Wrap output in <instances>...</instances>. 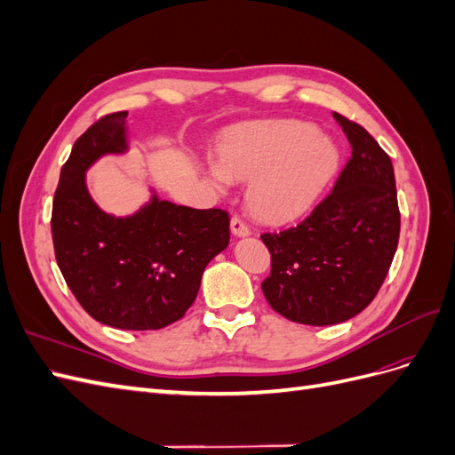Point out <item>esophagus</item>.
<instances>
[{
	"label": "esophagus",
	"instance_id": "obj_1",
	"mask_svg": "<svg viewBox=\"0 0 455 455\" xmlns=\"http://www.w3.org/2000/svg\"><path fill=\"white\" fill-rule=\"evenodd\" d=\"M231 231H233V235H235V237H246V235H251L249 226H246L239 216H233V218H231Z\"/></svg>",
	"mask_w": 455,
	"mask_h": 455
}]
</instances>
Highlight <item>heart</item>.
<instances>
[{"instance_id": "b5f03b06", "label": "heart", "mask_w": 455, "mask_h": 455, "mask_svg": "<svg viewBox=\"0 0 455 455\" xmlns=\"http://www.w3.org/2000/svg\"><path fill=\"white\" fill-rule=\"evenodd\" d=\"M334 142L301 121H264L233 129L218 149L212 182H251L249 204L267 222L306 214L338 169Z\"/></svg>"}]
</instances>
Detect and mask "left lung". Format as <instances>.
<instances>
[{"label": "left lung", "instance_id": "left-lung-1", "mask_svg": "<svg viewBox=\"0 0 455 455\" xmlns=\"http://www.w3.org/2000/svg\"><path fill=\"white\" fill-rule=\"evenodd\" d=\"M334 119L351 144L334 189L298 226L261 233L271 254L266 299L288 321L311 326L338 324L368 307L401 233L391 157L359 123Z\"/></svg>", "mask_w": 455, "mask_h": 455}]
</instances>
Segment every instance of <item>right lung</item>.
Instances as JSON below:
<instances>
[{
	"mask_svg": "<svg viewBox=\"0 0 455 455\" xmlns=\"http://www.w3.org/2000/svg\"><path fill=\"white\" fill-rule=\"evenodd\" d=\"M127 112L100 117L76 140L52 199L57 264L94 321L121 330H159L194 304L204 267L229 243V214L151 197L139 212L100 211L85 171L106 154L127 151Z\"/></svg>",
	"mask_w": 455,
	"mask_h": 455,
	"instance_id": "add662e5",
	"label": "right lung"
}]
</instances>
